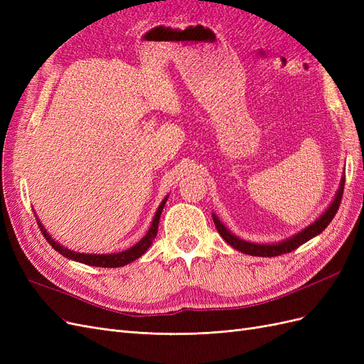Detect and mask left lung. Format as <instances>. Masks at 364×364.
<instances>
[{"label":"left lung","instance_id":"1","mask_svg":"<svg viewBox=\"0 0 364 364\" xmlns=\"http://www.w3.org/2000/svg\"><path fill=\"white\" fill-rule=\"evenodd\" d=\"M343 188H345V174L341 176L338 190L334 196L333 202L329 203V206L321 214V217L316 218L311 225H308L306 228L299 230L297 234H294L289 238H285V240H281V241H278V243H252V241L240 238L235 234L230 232V230L222 222H220L215 214H213L214 225L218 230V234L222 235V238L226 241V243L230 247H234V249L243 252V253H247V255H252V257H278V255H282V253H289V252L299 247L301 245L306 243L308 240H311L316 235L321 234L322 230L329 223H331V220L334 218L337 209L340 206Z\"/></svg>","mask_w":364,"mask_h":364}]
</instances>
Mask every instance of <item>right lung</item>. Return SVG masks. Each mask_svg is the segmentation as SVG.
<instances>
[{
    "label": "right lung",
    "mask_w": 364,
    "mask_h": 364,
    "mask_svg": "<svg viewBox=\"0 0 364 364\" xmlns=\"http://www.w3.org/2000/svg\"><path fill=\"white\" fill-rule=\"evenodd\" d=\"M167 199H168V194L164 197V200L158 206L156 214H155V217H153V220H151V225H150V228L147 230V234L142 237L136 245H134V246L123 250V252H118V253H103V255H98V253L74 252V250H71L68 247H65L63 245L58 243V241L54 240L47 232V229L43 228V225H42V222H41L38 215H36V220H38V225H39V228L42 230L43 237H46V240L51 245V247L54 250H58L60 255H63L65 258L77 261V262H82V264H87V266H94V267H111V269L112 267H123V266H126V264L138 259L141 255H144V253L147 252V249L151 246L153 240H155V237L158 234L159 218H161V214H162V209H164L165 203H167Z\"/></svg>",
    "instance_id": "obj_1"
}]
</instances>
